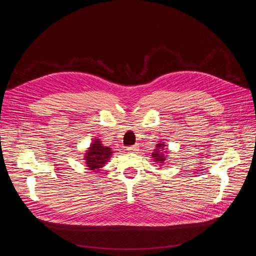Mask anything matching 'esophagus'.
<instances>
[{
  "label": "esophagus",
  "mask_w": 256,
  "mask_h": 256,
  "mask_svg": "<svg viewBox=\"0 0 256 256\" xmlns=\"http://www.w3.org/2000/svg\"><path fill=\"white\" fill-rule=\"evenodd\" d=\"M127 150L130 152H136L138 150V148L136 145H132V146H129L128 148H127Z\"/></svg>",
  "instance_id": "34e87169"
}]
</instances>
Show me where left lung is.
Instances as JSON below:
<instances>
[{
	"mask_svg": "<svg viewBox=\"0 0 256 256\" xmlns=\"http://www.w3.org/2000/svg\"><path fill=\"white\" fill-rule=\"evenodd\" d=\"M164 144L162 143H159L157 144V148L154 150V154H152V157L154 158V161L157 162V164H159V166H161L164 162L166 161V156L164 154H162V150H164Z\"/></svg>",
	"mask_w": 256,
	"mask_h": 256,
	"instance_id": "8db88e82",
	"label": "left lung"
}]
</instances>
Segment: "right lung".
Instances as JSON below:
<instances>
[{
    "instance_id": "obj_1",
    "label": "right lung",
    "mask_w": 256,
    "mask_h": 256,
    "mask_svg": "<svg viewBox=\"0 0 256 256\" xmlns=\"http://www.w3.org/2000/svg\"><path fill=\"white\" fill-rule=\"evenodd\" d=\"M112 154L111 148L104 146L98 138L90 144L88 150L85 154V161H86V166L92 171H99L100 168H102L106 162L109 160Z\"/></svg>"
}]
</instances>
